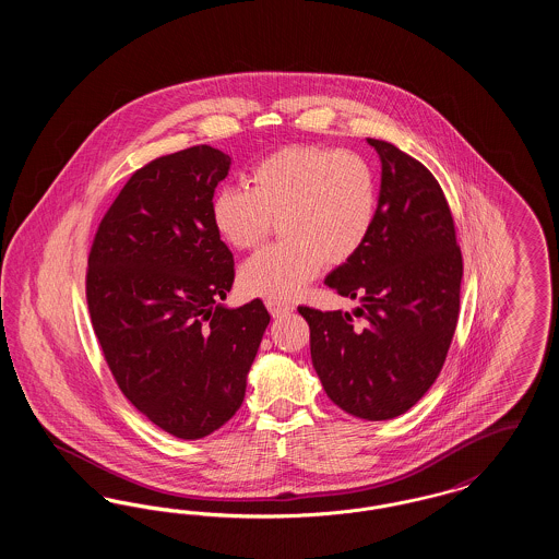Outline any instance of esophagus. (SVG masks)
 I'll return each mask as SVG.
<instances>
[{
    "instance_id": "1",
    "label": "esophagus",
    "mask_w": 559,
    "mask_h": 559,
    "mask_svg": "<svg viewBox=\"0 0 559 559\" xmlns=\"http://www.w3.org/2000/svg\"><path fill=\"white\" fill-rule=\"evenodd\" d=\"M266 308L267 312H270L274 319H278V317H285V314L293 312L292 304H287V301H281V299H267Z\"/></svg>"
}]
</instances>
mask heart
I'll return each instance as SVG.
<instances>
[{
  "label": "heart",
  "instance_id": "1",
  "mask_svg": "<svg viewBox=\"0 0 559 559\" xmlns=\"http://www.w3.org/2000/svg\"><path fill=\"white\" fill-rule=\"evenodd\" d=\"M249 188H217L213 228L245 251L266 237L278 219L281 242L239 267L247 295L287 299L319 276L324 262L352 260L369 240L377 217V180L362 157L319 144L270 153L249 171Z\"/></svg>",
  "mask_w": 559,
  "mask_h": 559
}]
</instances>
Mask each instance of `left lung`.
I'll list each match as a JSON object with an SVG mask.
<instances>
[{
	"instance_id": "1",
	"label": "left lung",
	"mask_w": 559,
	"mask_h": 559,
	"mask_svg": "<svg viewBox=\"0 0 559 559\" xmlns=\"http://www.w3.org/2000/svg\"><path fill=\"white\" fill-rule=\"evenodd\" d=\"M381 160L377 217L365 247L324 285L358 299L352 313L299 306L326 396L367 421L417 404L447 360L463 276L449 203L436 178L394 144L367 138Z\"/></svg>"
}]
</instances>
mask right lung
I'll return each instance as SVG.
<instances>
[{"label":"right lung","instance_id":"add662e5","mask_svg":"<svg viewBox=\"0 0 559 559\" xmlns=\"http://www.w3.org/2000/svg\"><path fill=\"white\" fill-rule=\"evenodd\" d=\"M230 163L201 144L138 169L87 260V308L119 390L182 440L210 436L239 411L270 322L262 299L222 304L235 264L210 205Z\"/></svg>","mask_w":559,"mask_h":559}]
</instances>
